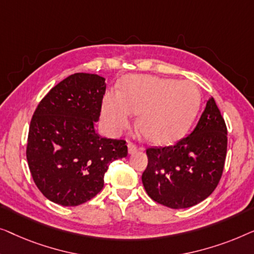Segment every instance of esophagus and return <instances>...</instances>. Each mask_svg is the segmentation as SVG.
<instances>
[{
    "label": "esophagus",
    "instance_id": "esophagus-1",
    "mask_svg": "<svg viewBox=\"0 0 254 254\" xmlns=\"http://www.w3.org/2000/svg\"><path fill=\"white\" fill-rule=\"evenodd\" d=\"M138 151V147L135 146L134 144H132V142H127V152L128 154H134L135 152Z\"/></svg>",
    "mask_w": 254,
    "mask_h": 254
}]
</instances>
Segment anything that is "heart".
<instances>
[{
    "mask_svg": "<svg viewBox=\"0 0 254 254\" xmlns=\"http://www.w3.org/2000/svg\"><path fill=\"white\" fill-rule=\"evenodd\" d=\"M200 107V92L190 80L154 76H127L120 92H107L102 99V119L110 131L128 127L138 114V128L149 141L167 142L184 133Z\"/></svg>",
    "mask_w": 254,
    "mask_h": 254,
    "instance_id": "obj_1",
    "label": "heart"
}]
</instances>
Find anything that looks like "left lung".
<instances>
[{"label":"left lung","instance_id":"1","mask_svg":"<svg viewBox=\"0 0 254 254\" xmlns=\"http://www.w3.org/2000/svg\"><path fill=\"white\" fill-rule=\"evenodd\" d=\"M146 154L148 164L141 181L154 201L181 209L209 197L227 155V127L215 100L210 96L190 134L173 146L148 148Z\"/></svg>","mask_w":254,"mask_h":254}]
</instances>
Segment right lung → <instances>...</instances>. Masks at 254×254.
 Returning <instances> with one entry per match:
<instances>
[{
    "instance_id": "obj_1",
    "label": "right lung",
    "mask_w": 254,
    "mask_h": 254,
    "mask_svg": "<svg viewBox=\"0 0 254 254\" xmlns=\"http://www.w3.org/2000/svg\"><path fill=\"white\" fill-rule=\"evenodd\" d=\"M105 80L71 74L48 92L32 117L28 168L42 194L59 205L78 206L95 197L109 164L127 155L126 141L95 132Z\"/></svg>"
}]
</instances>
